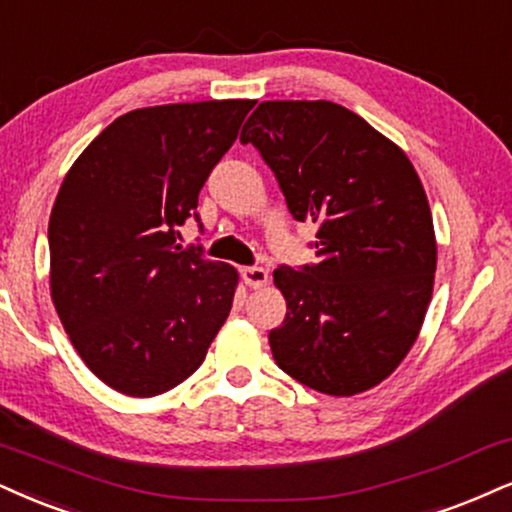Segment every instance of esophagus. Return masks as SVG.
I'll list each match as a JSON object with an SVG mask.
<instances>
[{
	"label": "esophagus",
	"instance_id": "obj_1",
	"mask_svg": "<svg viewBox=\"0 0 512 512\" xmlns=\"http://www.w3.org/2000/svg\"><path fill=\"white\" fill-rule=\"evenodd\" d=\"M242 277H244L246 285L258 289L268 282V270L261 266H249V268H242Z\"/></svg>",
	"mask_w": 512,
	"mask_h": 512
}]
</instances>
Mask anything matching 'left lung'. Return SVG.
Instances as JSON below:
<instances>
[{
  "label": "left lung",
  "mask_w": 512,
  "mask_h": 512,
  "mask_svg": "<svg viewBox=\"0 0 512 512\" xmlns=\"http://www.w3.org/2000/svg\"><path fill=\"white\" fill-rule=\"evenodd\" d=\"M294 220H311V266L273 273L287 315L275 363L315 391L353 396L396 370L432 299L437 242L408 156L334 102H263L242 128Z\"/></svg>",
  "instance_id": "8db88e82"
}]
</instances>
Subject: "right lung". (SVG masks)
Segmentation results:
<instances>
[{
	"label": "right lung",
	"instance_id": "add662e5",
	"mask_svg": "<svg viewBox=\"0 0 512 512\" xmlns=\"http://www.w3.org/2000/svg\"><path fill=\"white\" fill-rule=\"evenodd\" d=\"M251 99L166 104L116 118L78 156L49 216L52 299L94 375L128 396L178 387L204 363L237 270L180 246L204 182Z\"/></svg>",
	"mask_w": 512,
	"mask_h": 512
}]
</instances>
